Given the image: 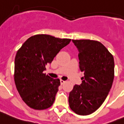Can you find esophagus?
Segmentation results:
<instances>
[{"label":"esophagus","mask_w":124,"mask_h":124,"mask_svg":"<svg viewBox=\"0 0 124 124\" xmlns=\"http://www.w3.org/2000/svg\"><path fill=\"white\" fill-rule=\"evenodd\" d=\"M64 82H65V81H64V80H62V79L60 80V83H61V85H63Z\"/></svg>","instance_id":"obj_1"}]
</instances>
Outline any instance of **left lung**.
<instances>
[{"label": "left lung", "mask_w": 124, "mask_h": 124, "mask_svg": "<svg viewBox=\"0 0 124 124\" xmlns=\"http://www.w3.org/2000/svg\"><path fill=\"white\" fill-rule=\"evenodd\" d=\"M78 51L79 68L84 73L82 84L75 85L69 94L71 110L80 115H90L106 100L114 78V59L101 42L72 40Z\"/></svg>", "instance_id": "8db88e82"}]
</instances>
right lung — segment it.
<instances>
[{"label": "right lung", "instance_id": "right-lung-1", "mask_svg": "<svg viewBox=\"0 0 124 124\" xmlns=\"http://www.w3.org/2000/svg\"><path fill=\"white\" fill-rule=\"evenodd\" d=\"M71 41L49 35H35L28 39L18 51L14 61V82L24 103L35 110L51 107L60 80L43 71L60 50Z\"/></svg>", "mask_w": 124, "mask_h": 124}]
</instances>
